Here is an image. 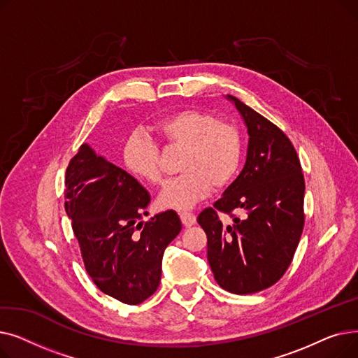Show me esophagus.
Here are the masks:
<instances>
[{
	"label": "esophagus",
	"mask_w": 358,
	"mask_h": 358,
	"mask_svg": "<svg viewBox=\"0 0 358 358\" xmlns=\"http://www.w3.org/2000/svg\"><path fill=\"white\" fill-rule=\"evenodd\" d=\"M180 219H181L184 227H193V224L196 223V216L190 212H180Z\"/></svg>",
	"instance_id": "obj_1"
}]
</instances>
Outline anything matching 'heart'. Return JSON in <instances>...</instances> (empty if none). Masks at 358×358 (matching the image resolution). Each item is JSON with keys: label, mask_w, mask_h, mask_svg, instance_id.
<instances>
[{"label": "heart", "mask_w": 358, "mask_h": 358, "mask_svg": "<svg viewBox=\"0 0 358 358\" xmlns=\"http://www.w3.org/2000/svg\"><path fill=\"white\" fill-rule=\"evenodd\" d=\"M154 129L168 148L182 149L178 164L182 174L165 184L159 194L162 208L189 209L213 187L222 189L238 174L243 141L235 124L220 122L208 111L185 108L162 117ZM123 161L142 181L150 185L162 181L161 150L150 136L139 131L130 135L123 148Z\"/></svg>", "instance_id": "1"}]
</instances>
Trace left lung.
Here are the masks:
<instances>
[{
    "label": "left lung",
    "mask_w": 358,
    "mask_h": 358,
    "mask_svg": "<svg viewBox=\"0 0 358 358\" xmlns=\"http://www.w3.org/2000/svg\"><path fill=\"white\" fill-rule=\"evenodd\" d=\"M228 99L248 127L247 162L197 222L208 235V259L217 285L250 294L275 285L290 266L305 224V178L285 131L236 97ZM219 213L229 214L234 223L224 225Z\"/></svg>",
    "instance_id": "obj_1"
}]
</instances>
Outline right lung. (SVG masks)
Here are the masks:
<instances>
[{
  "mask_svg": "<svg viewBox=\"0 0 358 358\" xmlns=\"http://www.w3.org/2000/svg\"><path fill=\"white\" fill-rule=\"evenodd\" d=\"M149 193L124 169L81 145L65 174V212L84 267L103 293L139 305L161 281L166 245L181 231L174 210L148 215Z\"/></svg>",
  "mask_w": 358,
  "mask_h": 358,
  "instance_id": "right-lung-1",
  "label": "right lung"
}]
</instances>
